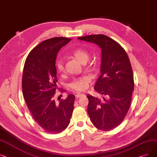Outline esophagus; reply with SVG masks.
Masks as SVG:
<instances>
[{"instance_id": "esophagus-1", "label": "esophagus", "mask_w": 157, "mask_h": 157, "mask_svg": "<svg viewBox=\"0 0 157 157\" xmlns=\"http://www.w3.org/2000/svg\"><path fill=\"white\" fill-rule=\"evenodd\" d=\"M83 95H84L83 94L78 93H77L76 95H75V97H76V98H80V97H82Z\"/></svg>"}]
</instances>
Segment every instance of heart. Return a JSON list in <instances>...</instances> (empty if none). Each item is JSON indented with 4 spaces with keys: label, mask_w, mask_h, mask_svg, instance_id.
<instances>
[{
    "label": "heart",
    "mask_w": 157,
    "mask_h": 157,
    "mask_svg": "<svg viewBox=\"0 0 157 157\" xmlns=\"http://www.w3.org/2000/svg\"><path fill=\"white\" fill-rule=\"evenodd\" d=\"M69 55L77 59L81 64H85L89 60L90 55L86 49L82 48H75L69 52ZM56 69L58 72L62 73L64 71L63 59L60 58L55 63ZM90 78L87 77H82L74 78L69 84L70 88L75 91H84L89 86Z\"/></svg>",
    "instance_id": "heart-1"
}]
</instances>
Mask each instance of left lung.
<instances>
[{
    "instance_id": "obj_1",
    "label": "left lung",
    "mask_w": 157,
    "mask_h": 157,
    "mask_svg": "<svg viewBox=\"0 0 157 157\" xmlns=\"http://www.w3.org/2000/svg\"><path fill=\"white\" fill-rule=\"evenodd\" d=\"M78 39L95 43L101 48V75L94 89L104 97L100 100L87 95V112L97 129L111 130L126 116L134 91L133 74L128 55L117 42L104 35H91Z\"/></svg>"
}]
</instances>
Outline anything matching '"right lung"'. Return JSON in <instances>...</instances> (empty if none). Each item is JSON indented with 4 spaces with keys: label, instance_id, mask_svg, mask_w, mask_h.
I'll use <instances>...</instances> for the list:
<instances>
[{
    "label": "right lung",
    "instance_id": "right-lung-1",
    "mask_svg": "<svg viewBox=\"0 0 157 157\" xmlns=\"http://www.w3.org/2000/svg\"><path fill=\"white\" fill-rule=\"evenodd\" d=\"M70 40L66 37H54L40 42L30 52L24 66V98L35 122L51 134L61 133L67 128L73 111L75 98L73 94L59 102L54 98L58 89L57 55Z\"/></svg>",
    "mask_w": 157,
    "mask_h": 157
}]
</instances>
